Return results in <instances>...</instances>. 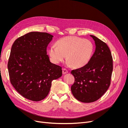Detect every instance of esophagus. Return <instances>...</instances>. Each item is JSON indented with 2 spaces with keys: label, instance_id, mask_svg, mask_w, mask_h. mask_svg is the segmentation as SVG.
<instances>
[{
  "label": "esophagus",
  "instance_id": "esophagus-1",
  "mask_svg": "<svg viewBox=\"0 0 128 128\" xmlns=\"http://www.w3.org/2000/svg\"><path fill=\"white\" fill-rule=\"evenodd\" d=\"M68 71L67 69H66V68L63 69V74H65L68 73Z\"/></svg>",
  "mask_w": 128,
  "mask_h": 128
}]
</instances>
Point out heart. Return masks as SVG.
Instances as JSON below:
<instances>
[{"label": "heart", "instance_id": "obj_1", "mask_svg": "<svg viewBox=\"0 0 128 128\" xmlns=\"http://www.w3.org/2000/svg\"><path fill=\"white\" fill-rule=\"evenodd\" d=\"M56 45H51L48 53L52 61L56 64L66 59L68 64L80 68L90 60L93 53L94 46L90 40L77 36H67L58 40Z\"/></svg>", "mask_w": 128, "mask_h": 128}]
</instances>
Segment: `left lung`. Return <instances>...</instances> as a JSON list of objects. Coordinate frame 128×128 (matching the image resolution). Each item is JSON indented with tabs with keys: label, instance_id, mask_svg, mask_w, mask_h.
<instances>
[{
	"label": "left lung",
	"instance_id": "obj_1",
	"mask_svg": "<svg viewBox=\"0 0 128 128\" xmlns=\"http://www.w3.org/2000/svg\"><path fill=\"white\" fill-rule=\"evenodd\" d=\"M96 44V51L89 63L71 72L75 82L71 86L72 94L84 103L96 101L108 90L113 70L112 58L108 46L90 35Z\"/></svg>",
	"mask_w": 128,
	"mask_h": 128
}]
</instances>
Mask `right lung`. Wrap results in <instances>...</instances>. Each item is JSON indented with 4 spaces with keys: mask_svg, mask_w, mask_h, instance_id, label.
<instances>
[{
    "mask_svg": "<svg viewBox=\"0 0 128 128\" xmlns=\"http://www.w3.org/2000/svg\"><path fill=\"white\" fill-rule=\"evenodd\" d=\"M53 37L32 32L18 38L12 46L8 63L10 82L20 94L32 101L46 98L52 80L62 75L61 67L52 63L46 54Z\"/></svg>",
    "mask_w": 128,
    "mask_h": 128,
    "instance_id": "add662e5",
    "label": "right lung"
}]
</instances>
